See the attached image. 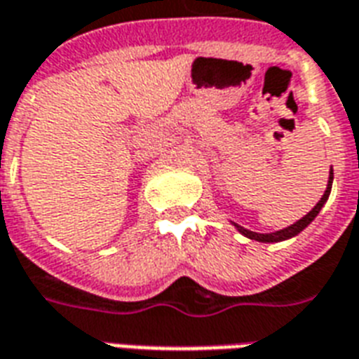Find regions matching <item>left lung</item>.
<instances>
[{"label": "left lung", "instance_id": "8db88e82", "mask_svg": "<svg viewBox=\"0 0 359 359\" xmlns=\"http://www.w3.org/2000/svg\"><path fill=\"white\" fill-rule=\"evenodd\" d=\"M331 187H333V169L329 171V180H327V188H325V192L321 196V200L318 201L314 205V209L310 211L308 215H304L301 220H297L294 224L291 226L283 228V230H278V232H272V233H259V232H251V230H247V228L240 226V224H236L233 222V226L238 228V232L243 233L245 238L249 240H255V241H262V243H276V241H283V240H289V238H294L297 233H301L304 228L312 222V220L318 217V213L321 211V207L325 205V201L329 200V194H331Z\"/></svg>", "mask_w": 359, "mask_h": 359}]
</instances>
